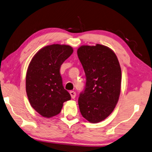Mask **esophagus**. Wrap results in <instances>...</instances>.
<instances>
[{
    "instance_id": "obj_1",
    "label": "esophagus",
    "mask_w": 152,
    "mask_h": 152,
    "mask_svg": "<svg viewBox=\"0 0 152 152\" xmlns=\"http://www.w3.org/2000/svg\"><path fill=\"white\" fill-rule=\"evenodd\" d=\"M69 94H70V95H71V97H72V99H74V98L76 97V93L75 91H71L70 92H69Z\"/></svg>"
}]
</instances>
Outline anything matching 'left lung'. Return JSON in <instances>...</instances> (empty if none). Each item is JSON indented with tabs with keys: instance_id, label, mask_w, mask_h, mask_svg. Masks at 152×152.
<instances>
[{
	"instance_id": "1",
	"label": "left lung",
	"mask_w": 152,
	"mask_h": 152,
	"mask_svg": "<svg viewBox=\"0 0 152 152\" xmlns=\"http://www.w3.org/2000/svg\"><path fill=\"white\" fill-rule=\"evenodd\" d=\"M77 53L86 76L85 89L78 97L79 109L88 121L97 123L110 115L117 104L121 68L116 55L105 46H81Z\"/></svg>"
}]
</instances>
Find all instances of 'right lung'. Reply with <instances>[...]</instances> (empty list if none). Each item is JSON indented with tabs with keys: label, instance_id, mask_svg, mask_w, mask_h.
Here are the masks:
<instances>
[{
	"label": "right lung",
	"instance_id": "obj_1",
	"mask_svg": "<svg viewBox=\"0 0 152 152\" xmlns=\"http://www.w3.org/2000/svg\"><path fill=\"white\" fill-rule=\"evenodd\" d=\"M73 49L69 45H51L40 49L29 65L26 88L30 103L43 117L58 114L71 96L63 86L60 68Z\"/></svg>",
	"mask_w": 152,
	"mask_h": 152
}]
</instances>
